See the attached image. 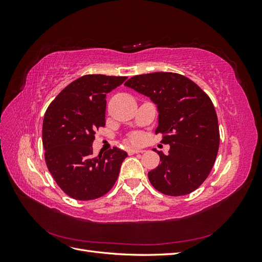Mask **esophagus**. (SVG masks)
Returning a JSON list of instances; mask_svg holds the SVG:
<instances>
[{"label":"esophagus","instance_id":"34e87169","mask_svg":"<svg viewBox=\"0 0 262 262\" xmlns=\"http://www.w3.org/2000/svg\"><path fill=\"white\" fill-rule=\"evenodd\" d=\"M129 154H136V153H143L144 149H141V148H129L128 149Z\"/></svg>","mask_w":262,"mask_h":262}]
</instances>
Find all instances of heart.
<instances>
[{
  "mask_svg": "<svg viewBox=\"0 0 262 262\" xmlns=\"http://www.w3.org/2000/svg\"><path fill=\"white\" fill-rule=\"evenodd\" d=\"M140 140H141V138H140V136H138V134H134V136H132L130 138V141L133 142V143H138Z\"/></svg>",
  "mask_w": 262,
  "mask_h": 262,
  "instance_id": "1",
  "label": "heart"
}]
</instances>
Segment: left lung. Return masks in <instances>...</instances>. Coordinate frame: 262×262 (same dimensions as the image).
<instances>
[{
  "label": "left lung",
  "mask_w": 262,
  "mask_h": 262,
  "mask_svg": "<svg viewBox=\"0 0 262 262\" xmlns=\"http://www.w3.org/2000/svg\"><path fill=\"white\" fill-rule=\"evenodd\" d=\"M152 99L158 107L161 164L147 176L158 191L186 195L199 188L215 163L220 146L217 116L208 94L190 78L172 72L136 75L124 84Z\"/></svg>",
  "instance_id": "8db88e82"
}]
</instances>
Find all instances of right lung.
I'll return each mask as SVG.
<instances>
[{
    "instance_id": "1",
    "label": "right lung",
    "mask_w": 262,
    "mask_h": 262,
    "mask_svg": "<svg viewBox=\"0 0 262 262\" xmlns=\"http://www.w3.org/2000/svg\"><path fill=\"white\" fill-rule=\"evenodd\" d=\"M126 76L89 74L70 83L47 108L42 123L45 160L64 193L89 201L106 194L115 185L128 156L113 147L93 155L96 131L105 126L106 95Z\"/></svg>"
}]
</instances>
